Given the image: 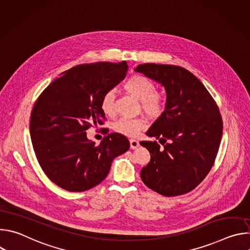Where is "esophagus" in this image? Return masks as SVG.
<instances>
[{
    "label": "esophagus",
    "instance_id": "esophagus-1",
    "mask_svg": "<svg viewBox=\"0 0 250 250\" xmlns=\"http://www.w3.org/2000/svg\"><path fill=\"white\" fill-rule=\"evenodd\" d=\"M129 144H130V148L131 149H135L138 146H139V142L136 140V139H129Z\"/></svg>",
    "mask_w": 250,
    "mask_h": 250
}]
</instances>
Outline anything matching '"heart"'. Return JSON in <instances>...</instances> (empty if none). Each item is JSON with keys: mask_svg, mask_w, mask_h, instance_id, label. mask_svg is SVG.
<instances>
[{"mask_svg": "<svg viewBox=\"0 0 250 250\" xmlns=\"http://www.w3.org/2000/svg\"><path fill=\"white\" fill-rule=\"evenodd\" d=\"M127 94L137 99L140 108L149 118H159L166 109L167 97L162 91L155 90V83L148 77L134 74L130 76L124 85ZM101 110L106 116H113L115 113V92L105 91L101 99ZM146 126V123L140 118H120L114 122L112 127L116 132L127 136L136 135Z\"/></svg>", "mask_w": 250, "mask_h": 250, "instance_id": "b5f03b06", "label": "heart"}]
</instances>
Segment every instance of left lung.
Instances as JSON below:
<instances>
[{
  "label": "left lung",
  "instance_id": "obj_1",
  "mask_svg": "<svg viewBox=\"0 0 250 250\" xmlns=\"http://www.w3.org/2000/svg\"><path fill=\"white\" fill-rule=\"evenodd\" d=\"M135 71L161 83L166 91L165 112L147 130L159 139L140 141L150 161L141 169V180L165 197L194 190L215 163L223 135L219 106L202 82L187 69L146 63Z\"/></svg>",
  "mask_w": 250,
  "mask_h": 250
}]
</instances>
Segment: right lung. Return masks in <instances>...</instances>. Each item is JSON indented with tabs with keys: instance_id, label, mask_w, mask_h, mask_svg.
<instances>
[{
	"instance_id": "right-lung-1",
	"label": "right lung",
	"mask_w": 250,
	"mask_h": 250,
	"mask_svg": "<svg viewBox=\"0 0 250 250\" xmlns=\"http://www.w3.org/2000/svg\"><path fill=\"white\" fill-rule=\"evenodd\" d=\"M125 61L97 62L71 68L35 101L29 132L37 159L49 180L69 192H84L109 174L115 157L129 148L128 139L106 134L96 146L86 130L105 121L101 99L127 71Z\"/></svg>"
}]
</instances>
